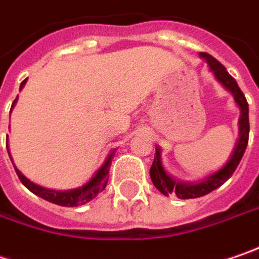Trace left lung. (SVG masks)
<instances>
[{"label":"left lung","mask_w":259,"mask_h":259,"mask_svg":"<svg viewBox=\"0 0 259 259\" xmlns=\"http://www.w3.org/2000/svg\"><path fill=\"white\" fill-rule=\"evenodd\" d=\"M202 58H205L211 71L215 74L217 80L220 82L227 91H230L235 97L236 104L240 107V120H239V141L236 144L235 151L230 157V160L227 161V164L220 168L219 171L212 173L211 176L205 177L201 182L196 183H183V182H176L173 177L165 173V170L162 168L160 160V151L157 149L155 152V158L151 165L149 175L151 180L154 183V186L160 190L162 195L168 196V195H177V198L180 199H192V198H199L204 196L206 193L212 192L214 189L220 188L223 183H226L232 175L235 173L239 162L242 160L245 149L248 146L249 141V108H248V101L245 98L243 92L240 91V88L237 86L236 80L227 73L226 67L221 64L220 61H217L212 55L206 53L199 54Z\"/></svg>","instance_id":"8db88e82"}]
</instances>
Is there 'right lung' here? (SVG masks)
<instances>
[{"label": "right lung", "instance_id": "obj_1", "mask_svg": "<svg viewBox=\"0 0 259 259\" xmlns=\"http://www.w3.org/2000/svg\"><path fill=\"white\" fill-rule=\"evenodd\" d=\"M27 79H24L22 84H20V89L23 88L24 83H26ZM19 98V97H17ZM17 98L13 101V105H11V110L16 104ZM113 157H114V151H111V154L108 155V158L105 160V162L102 164V167L99 168L98 171L95 173V176L83 185L82 188H77V189H71V190H53V189H45V188H40L38 185L32 183L29 179H26L16 167V173L19 176L20 182L23 183L24 186L30 192H33L35 195L40 196L42 199L45 201H50L53 204H57V205L61 206H77V205H83L86 202H89L91 199H94L99 192L105 189L107 186V182H108V170H110V165H111V161H113Z\"/></svg>", "mask_w": 259, "mask_h": 259}]
</instances>
